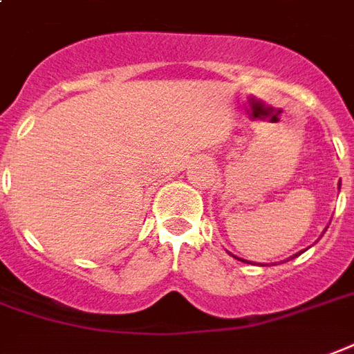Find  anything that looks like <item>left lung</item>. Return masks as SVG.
I'll use <instances>...</instances> for the list:
<instances>
[{
  "label": "left lung",
  "mask_w": 354,
  "mask_h": 354,
  "mask_svg": "<svg viewBox=\"0 0 354 354\" xmlns=\"http://www.w3.org/2000/svg\"><path fill=\"white\" fill-rule=\"evenodd\" d=\"M339 185H342V183H339ZM298 254H300V252H298ZM241 262H247V260H241Z\"/></svg>",
  "instance_id": "8db88e82"
}]
</instances>
